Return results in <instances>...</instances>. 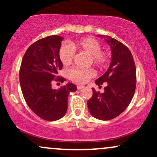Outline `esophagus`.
Returning a JSON list of instances; mask_svg holds the SVG:
<instances>
[{
    "instance_id": "obj_1",
    "label": "esophagus",
    "mask_w": 157,
    "mask_h": 157,
    "mask_svg": "<svg viewBox=\"0 0 157 157\" xmlns=\"http://www.w3.org/2000/svg\"><path fill=\"white\" fill-rule=\"evenodd\" d=\"M83 87H84L83 86H81V85H78V86H77V89H78V90H80V89H82Z\"/></svg>"
}]
</instances>
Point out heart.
I'll return each mask as SVG.
<instances>
[{
    "mask_svg": "<svg viewBox=\"0 0 157 157\" xmlns=\"http://www.w3.org/2000/svg\"><path fill=\"white\" fill-rule=\"evenodd\" d=\"M70 45L63 44L59 50V57L65 66L71 64L75 57L74 48L79 51L85 52L90 55V62L93 63L99 67H102L109 61V55L105 51L101 50V44L93 37H86L76 43ZM68 76L73 82L77 83H86L90 79L95 76V71L92 68H73L68 71Z\"/></svg>",
    "mask_w": 157,
    "mask_h": 157,
    "instance_id": "obj_1",
    "label": "heart"
}]
</instances>
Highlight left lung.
<instances>
[{
    "label": "left lung",
    "mask_w": 157,
    "mask_h": 157,
    "mask_svg": "<svg viewBox=\"0 0 157 157\" xmlns=\"http://www.w3.org/2000/svg\"><path fill=\"white\" fill-rule=\"evenodd\" d=\"M105 40L111 48V62L107 71L95 83L100 87L103 82L108 84L103 93L93 88L92 97L87 102L91 114L101 120L117 117L127 109L134 97L136 84V66L129 48L111 37H107Z\"/></svg>",
    "instance_id": "1"
}]
</instances>
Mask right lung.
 I'll return each mask as SVG.
<instances>
[{
    "instance_id": "1",
    "label": "right lung",
    "mask_w": 157,
    "mask_h": 157,
    "mask_svg": "<svg viewBox=\"0 0 157 157\" xmlns=\"http://www.w3.org/2000/svg\"><path fill=\"white\" fill-rule=\"evenodd\" d=\"M63 38L52 35L40 39L27 48L20 68V84L25 101L35 114L46 121L60 120L66 114L69 92L77 90L71 82L56 90L52 82H63L58 76L63 63L59 57Z\"/></svg>"
}]
</instances>
